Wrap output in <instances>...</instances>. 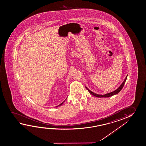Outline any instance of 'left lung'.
Wrapping results in <instances>:
<instances>
[{
  "mask_svg": "<svg viewBox=\"0 0 146 146\" xmlns=\"http://www.w3.org/2000/svg\"><path fill=\"white\" fill-rule=\"evenodd\" d=\"M127 76L128 75H127V76H126V78H125V79H124V81L121 84L120 86H119V87L117 89H116L115 91H112V92H111L108 93H107V94H105L102 95V94H96V93L93 92L92 91H91L90 90H89V89H88L86 86V88L87 89V90H88V91H89V92L91 94H92V95H93V96H94L95 97H100V98H101V97H111V96H113V95L117 94L119 92L122 90V89L123 87V86L124 85V84H125V82L126 81V79H127Z\"/></svg>",
  "mask_w": 146,
  "mask_h": 146,
  "instance_id": "8db88e82",
  "label": "left lung"
}]
</instances>
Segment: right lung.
<instances>
[{
	"label": "right lung",
	"instance_id": "1",
	"mask_svg": "<svg viewBox=\"0 0 146 146\" xmlns=\"http://www.w3.org/2000/svg\"><path fill=\"white\" fill-rule=\"evenodd\" d=\"M67 98H66V99H65V100H64V101H63V102H62V103H61V104H59V105H58V106H56V107H55L56 108V107H59V106H61V105H62V104H64V102H65V100H66V99H67Z\"/></svg>",
	"mask_w": 146,
	"mask_h": 146
}]
</instances>
